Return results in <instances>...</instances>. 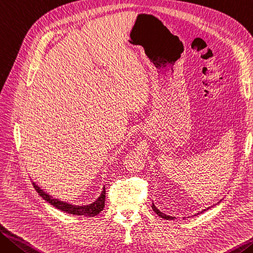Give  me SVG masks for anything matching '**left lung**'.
Returning <instances> with one entry per match:
<instances>
[{"mask_svg":"<svg viewBox=\"0 0 253 253\" xmlns=\"http://www.w3.org/2000/svg\"><path fill=\"white\" fill-rule=\"evenodd\" d=\"M151 208H152V210H154L155 211V212L157 213V214H158L159 215V216L160 217H163V218H165V220H173V218H176L175 216H169V215H166V214H164L163 212H160V211L158 210V209H157L156 208V206H155V204H154V203H152V206H151ZM210 209V208H209ZM204 211H206V210H204ZM204 211H202V212H204Z\"/></svg>","mask_w":253,"mask_h":253,"instance_id":"8db88e82","label":"left lung"}]
</instances>
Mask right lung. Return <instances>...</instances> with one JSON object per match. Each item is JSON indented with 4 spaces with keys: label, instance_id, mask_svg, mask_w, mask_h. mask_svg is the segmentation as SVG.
Instances as JSON below:
<instances>
[{
    "label": "right lung",
    "instance_id": "obj_1",
    "mask_svg": "<svg viewBox=\"0 0 253 253\" xmlns=\"http://www.w3.org/2000/svg\"><path fill=\"white\" fill-rule=\"evenodd\" d=\"M32 185L35 189L37 190V193L43 198L44 201H47L49 204H51L52 206H55L56 209L64 211V212L68 213V214H74V215H84V216H95V215L99 214V212H102L103 209L105 206V187L103 188L101 196H99L96 201L92 204L88 205H72L69 203H66L63 201L57 200V198H53L52 196L48 195L47 193H44L42 189H41L38 185H36L32 181Z\"/></svg>",
    "mask_w": 253,
    "mask_h": 253
}]
</instances>
